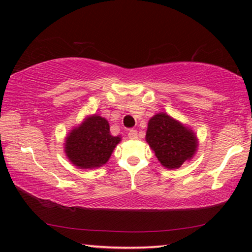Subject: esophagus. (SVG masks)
Listing matches in <instances>:
<instances>
[{"label":"esophagus","instance_id":"obj_1","mask_svg":"<svg viewBox=\"0 0 252 252\" xmlns=\"http://www.w3.org/2000/svg\"><path fill=\"white\" fill-rule=\"evenodd\" d=\"M127 135H129V138L132 139V140H136V139H138V136H139L138 135V131L133 130V129L129 131V133H127Z\"/></svg>","mask_w":252,"mask_h":252}]
</instances>
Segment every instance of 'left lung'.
Wrapping results in <instances>:
<instances>
[{
  "mask_svg": "<svg viewBox=\"0 0 252 252\" xmlns=\"http://www.w3.org/2000/svg\"><path fill=\"white\" fill-rule=\"evenodd\" d=\"M147 142L163 167L177 169L197 150L193 132L165 113L156 114L148 123Z\"/></svg>",
  "mask_w": 252,
  "mask_h": 252,
  "instance_id": "8db88e82",
  "label": "left lung"
}]
</instances>
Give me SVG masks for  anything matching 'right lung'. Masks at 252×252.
Instances as JSON below:
<instances>
[{
	"label": "right lung",
	"mask_w": 252,
	"mask_h": 252,
	"mask_svg": "<svg viewBox=\"0 0 252 252\" xmlns=\"http://www.w3.org/2000/svg\"><path fill=\"white\" fill-rule=\"evenodd\" d=\"M120 140V136L111 135L104 118L92 116L72 130L65 141V153L78 168H97L106 163Z\"/></svg>",
	"instance_id": "right-lung-1"
}]
</instances>
